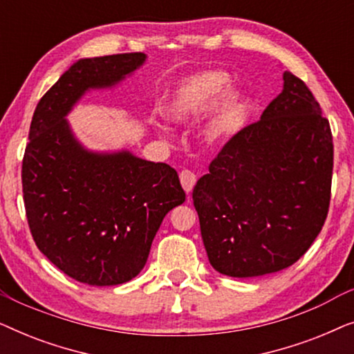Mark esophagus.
<instances>
[{
    "mask_svg": "<svg viewBox=\"0 0 354 354\" xmlns=\"http://www.w3.org/2000/svg\"><path fill=\"white\" fill-rule=\"evenodd\" d=\"M180 183H182L183 190H185L187 193H192L193 187H195V183H196V176L192 171L185 169V171L180 172Z\"/></svg>",
    "mask_w": 354,
    "mask_h": 354,
    "instance_id": "1",
    "label": "esophagus"
}]
</instances>
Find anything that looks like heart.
Here are the masks:
<instances>
[{
  "instance_id": "obj_1",
  "label": "heart",
  "mask_w": 354,
  "mask_h": 354,
  "mask_svg": "<svg viewBox=\"0 0 354 354\" xmlns=\"http://www.w3.org/2000/svg\"><path fill=\"white\" fill-rule=\"evenodd\" d=\"M229 75L221 71H203L185 77L169 93L164 113L174 122H187L211 106L206 137L216 140L234 127L243 115L248 98L240 90H226Z\"/></svg>"
}]
</instances>
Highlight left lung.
<instances>
[{
	"label": "left lung",
	"mask_w": 354,
	"mask_h": 354,
	"mask_svg": "<svg viewBox=\"0 0 354 354\" xmlns=\"http://www.w3.org/2000/svg\"><path fill=\"white\" fill-rule=\"evenodd\" d=\"M332 169L328 120L306 84L285 71L282 93L224 145L193 188L212 268L241 279L297 263L326 222Z\"/></svg>",
	"instance_id": "left-lung-1"
}]
</instances>
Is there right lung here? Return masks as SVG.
Instances as JSON below:
<instances>
[{"mask_svg": "<svg viewBox=\"0 0 354 354\" xmlns=\"http://www.w3.org/2000/svg\"><path fill=\"white\" fill-rule=\"evenodd\" d=\"M147 61L145 53L74 62L38 101L22 161L26 214L38 250L77 282L132 280L172 207L185 201L176 169L130 151L95 153L66 115L88 90L109 88Z\"/></svg>", "mask_w": 354, "mask_h": 354, "instance_id": "right-lung-1", "label": "right lung"}]
</instances>
